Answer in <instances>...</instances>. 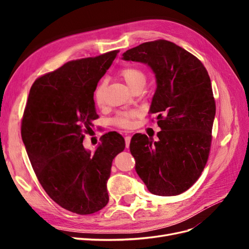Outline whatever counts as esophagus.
I'll use <instances>...</instances> for the list:
<instances>
[{
    "label": "esophagus",
    "mask_w": 249,
    "mask_h": 249,
    "mask_svg": "<svg viewBox=\"0 0 249 249\" xmlns=\"http://www.w3.org/2000/svg\"><path fill=\"white\" fill-rule=\"evenodd\" d=\"M131 135H125L124 137V141H125V147H129L130 142H131Z\"/></svg>",
    "instance_id": "1"
}]
</instances>
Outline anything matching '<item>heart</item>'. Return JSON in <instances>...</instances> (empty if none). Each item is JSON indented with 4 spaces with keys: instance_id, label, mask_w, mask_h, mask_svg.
I'll return each mask as SVG.
<instances>
[{
    "instance_id": "1",
    "label": "heart",
    "mask_w": 249,
    "mask_h": 249,
    "mask_svg": "<svg viewBox=\"0 0 249 249\" xmlns=\"http://www.w3.org/2000/svg\"><path fill=\"white\" fill-rule=\"evenodd\" d=\"M120 76L124 80L126 85L131 89L135 88L137 85L145 83V76L137 67H125L120 71ZM106 88V82H102L96 87L94 92V100L97 105H102L104 102V92ZM136 112H123L116 117L115 124L125 129H130L134 124V118L136 116Z\"/></svg>"
}]
</instances>
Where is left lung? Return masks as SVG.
<instances>
[{"instance_id": "left-lung-1", "label": "left lung", "mask_w": 249, "mask_h": 249, "mask_svg": "<svg viewBox=\"0 0 249 249\" xmlns=\"http://www.w3.org/2000/svg\"><path fill=\"white\" fill-rule=\"evenodd\" d=\"M155 74L149 114L157 115L158 139L135 134L130 152L147 190L160 196L185 192L206 166L216 113L212 85L199 60L167 40L144 42L123 54Z\"/></svg>"}]
</instances>
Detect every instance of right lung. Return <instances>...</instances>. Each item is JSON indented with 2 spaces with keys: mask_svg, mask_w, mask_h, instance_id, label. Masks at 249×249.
Listing matches in <instances>:
<instances>
[{
  "mask_svg": "<svg viewBox=\"0 0 249 249\" xmlns=\"http://www.w3.org/2000/svg\"><path fill=\"white\" fill-rule=\"evenodd\" d=\"M117 54L67 62L37 79L21 120V138L40 185L60 207L80 215L106 207L112 161L125 146L116 132L105 134L93 153L83 145L84 133L99 117L97 83Z\"/></svg>",
  "mask_w": 249,
  "mask_h": 249,
  "instance_id": "1",
  "label": "right lung"
}]
</instances>
